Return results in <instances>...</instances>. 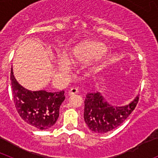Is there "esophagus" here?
<instances>
[{"label":"esophagus","mask_w":158,"mask_h":158,"mask_svg":"<svg viewBox=\"0 0 158 158\" xmlns=\"http://www.w3.org/2000/svg\"><path fill=\"white\" fill-rule=\"evenodd\" d=\"M78 89L77 88H72L70 89V90L69 91V95H73V94H76V93H78Z\"/></svg>","instance_id":"34e87169"}]
</instances>
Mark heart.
Wrapping results in <instances>:
<instances>
[{
	"label": "heart",
	"mask_w": 158,
	"mask_h": 158,
	"mask_svg": "<svg viewBox=\"0 0 158 158\" xmlns=\"http://www.w3.org/2000/svg\"><path fill=\"white\" fill-rule=\"evenodd\" d=\"M106 51L107 47L104 43L98 41H85L73 47L68 58L73 63L85 62L102 56ZM59 67L62 69H65L67 65L62 62L59 63Z\"/></svg>",
	"instance_id": "1"
}]
</instances>
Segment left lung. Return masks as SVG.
Masks as SVG:
<instances>
[{
    "instance_id": "left-lung-1",
    "label": "left lung",
    "mask_w": 158,
    "mask_h": 158,
    "mask_svg": "<svg viewBox=\"0 0 158 158\" xmlns=\"http://www.w3.org/2000/svg\"><path fill=\"white\" fill-rule=\"evenodd\" d=\"M139 96L129 104L121 107L111 106L99 92L86 95L84 118L89 129L96 134H104L118 127L135 110Z\"/></svg>"
}]
</instances>
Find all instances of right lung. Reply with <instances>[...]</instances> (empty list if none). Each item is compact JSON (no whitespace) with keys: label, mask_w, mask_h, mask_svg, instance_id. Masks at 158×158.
I'll return each instance as SVG.
<instances>
[{"label":"right lung","mask_w":158,"mask_h":158,"mask_svg":"<svg viewBox=\"0 0 158 158\" xmlns=\"http://www.w3.org/2000/svg\"><path fill=\"white\" fill-rule=\"evenodd\" d=\"M10 80L14 104L22 119L37 129L47 130L52 127L59 116V108L65 100V92L27 90L16 80L12 68Z\"/></svg>","instance_id":"add662e5"}]
</instances>
